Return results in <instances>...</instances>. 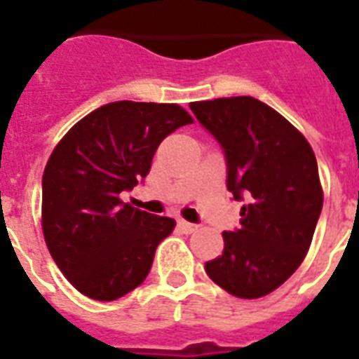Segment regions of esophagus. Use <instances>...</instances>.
<instances>
[{
  "label": "esophagus",
  "instance_id": "obj_1",
  "mask_svg": "<svg viewBox=\"0 0 359 359\" xmlns=\"http://www.w3.org/2000/svg\"><path fill=\"white\" fill-rule=\"evenodd\" d=\"M179 227H180V231H182V233H186V235H190V233H196V231H197V225L190 224V222H184V219H180Z\"/></svg>",
  "mask_w": 359,
  "mask_h": 359
}]
</instances>
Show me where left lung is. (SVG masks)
I'll return each mask as SVG.
<instances>
[{
  "label": "left lung",
  "instance_id": "8db88e82",
  "mask_svg": "<svg viewBox=\"0 0 359 359\" xmlns=\"http://www.w3.org/2000/svg\"><path fill=\"white\" fill-rule=\"evenodd\" d=\"M197 121L227 158V188L240 208V229L224 233V253L205 262L208 278L236 298H261L306 259L323 186L309 141L283 115L253 97L191 102Z\"/></svg>",
  "mask_w": 359,
  "mask_h": 359
}]
</instances>
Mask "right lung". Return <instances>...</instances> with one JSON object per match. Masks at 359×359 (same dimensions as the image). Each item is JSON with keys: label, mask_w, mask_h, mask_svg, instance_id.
Returning <instances> with one entry per match:
<instances>
[{"label": "right lung", "mask_w": 359, "mask_h": 359, "mask_svg": "<svg viewBox=\"0 0 359 359\" xmlns=\"http://www.w3.org/2000/svg\"><path fill=\"white\" fill-rule=\"evenodd\" d=\"M194 123L179 104L121 102L95 109L63 135L42 175V233L81 294L117 300L140 287L175 219L123 203L151 171L158 145Z\"/></svg>", "instance_id": "1"}]
</instances>
